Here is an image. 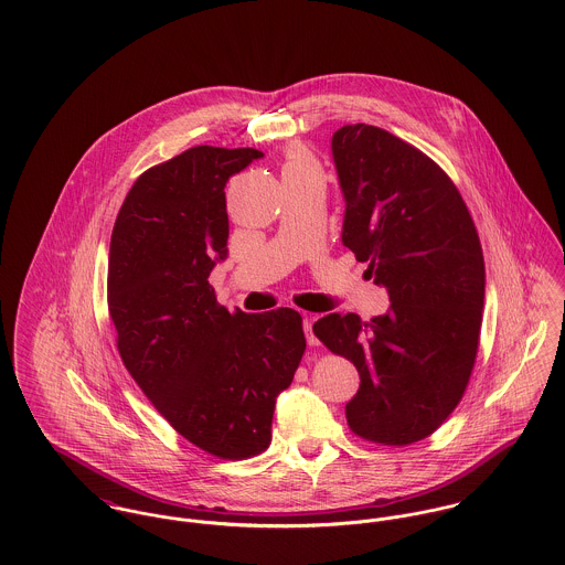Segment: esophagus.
<instances>
[{
	"instance_id": "1",
	"label": "esophagus",
	"mask_w": 565,
	"mask_h": 565,
	"mask_svg": "<svg viewBox=\"0 0 565 565\" xmlns=\"http://www.w3.org/2000/svg\"><path fill=\"white\" fill-rule=\"evenodd\" d=\"M302 328H305V334H307V343H309V345H318V337L313 334V318L305 316Z\"/></svg>"
}]
</instances>
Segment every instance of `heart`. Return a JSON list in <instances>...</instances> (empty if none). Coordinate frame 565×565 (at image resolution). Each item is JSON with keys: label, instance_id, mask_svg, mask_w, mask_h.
I'll use <instances>...</instances> for the list:
<instances>
[{"label": "heart", "instance_id": "b5f03b06", "mask_svg": "<svg viewBox=\"0 0 565 565\" xmlns=\"http://www.w3.org/2000/svg\"><path fill=\"white\" fill-rule=\"evenodd\" d=\"M302 171H318V162L313 161V157L307 150L289 148L282 162V178L291 173H302Z\"/></svg>", "mask_w": 565, "mask_h": 565}]
</instances>
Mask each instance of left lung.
Returning <instances> with one entry per match:
<instances>
[{
    "label": "left lung",
    "instance_id": "obj_1",
    "mask_svg": "<svg viewBox=\"0 0 565 565\" xmlns=\"http://www.w3.org/2000/svg\"><path fill=\"white\" fill-rule=\"evenodd\" d=\"M330 148L345 200L341 242L392 307L370 322L330 313L313 332L361 376L348 426L367 441L406 446L435 433L468 387L483 249L455 182L417 148L367 124L339 128Z\"/></svg>",
    "mask_w": 565,
    "mask_h": 565
}]
</instances>
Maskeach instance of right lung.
Returning a JSON list of instances; mask_svg holds the SVG:
<instances>
[{
	"mask_svg": "<svg viewBox=\"0 0 565 565\" xmlns=\"http://www.w3.org/2000/svg\"><path fill=\"white\" fill-rule=\"evenodd\" d=\"M260 157L198 146L148 169L110 237L108 311L121 361L162 417L220 459L269 446L276 398L307 348L298 311L231 313L209 285L228 256L224 186Z\"/></svg>",
	"mask_w": 565,
	"mask_h": 565,
	"instance_id": "add662e5",
	"label": "right lung"
}]
</instances>
